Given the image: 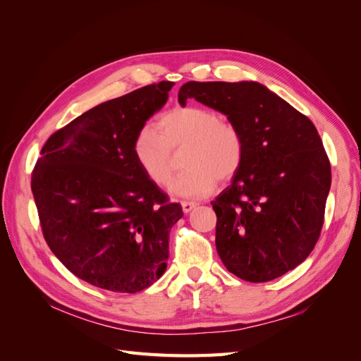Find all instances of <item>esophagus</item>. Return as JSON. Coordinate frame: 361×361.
Returning a JSON list of instances; mask_svg holds the SVG:
<instances>
[{
	"mask_svg": "<svg viewBox=\"0 0 361 361\" xmlns=\"http://www.w3.org/2000/svg\"><path fill=\"white\" fill-rule=\"evenodd\" d=\"M180 204H182V211L185 212V214H188V212H191L194 207H195V203H192V202H180Z\"/></svg>",
	"mask_w": 361,
	"mask_h": 361,
	"instance_id": "obj_1",
	"label": "esophagus"
}]
</instances>
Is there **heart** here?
I'll list each match as a JSON object with an SVG mask.
<instances>
[{
    "instance_id": "obj_1",
    "label": "heart",
    "mask_w": 361,
    "mask_h": 361,
    "mask_svg": "<svg viewBox=\"0 0 361 361\" xmlns=\"http://www.w3.org/2000/svg\"><path fill=\"white\" fill-rule=\"evenodd\" d=\"M155 126H141L134 137L133 154L157 187L170 185L178 169L176 154L185 149L188 169L171 185L179 197L203 199L216 182L232 180L245 158V140L235 123L211 108L178 106L162 114Z\"/></svg>"
}]
</instances>
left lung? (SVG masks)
<instances>
[{
  "mask_svg": "<svg viewBox=\"0 0 361 361\" xmlns=\"http://www.w3.org/2000/svg\"><path fill=\"white\" fill-rule=\"evenodd\" d=\"M190 97L226 114L245 140L241 170L211 202L218 255L245 281L281 277L307 259L324 224L331 166L318 130L259 82L188 81L178 101Z\"/></svg>",
  "mask_w": 361,
  "mask_h": 361,
  "instance_id": "left-lung-1",
  "label": "left lung"
}]
</instances>
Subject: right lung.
Returning a JSON list of instances; mask_svg holds the SVG:
<instances>
[{
	"mask_svg": "<svg viewBox=\"0 0 361 361\" xmlns=\"http://www.w3.org/2000/svg\"><path fill=\"white\" fill-rule=\"evenodd\" d=\"M170 81L106 101L54 133L31 173L43 238L78 279L135 293L164 274L182 218L137 164V130L167 102Z\"/></svg>",
	"mask_w": 361,
	"mask_h": 361,
	"instance_id": "add662e5",
	"label": "right lung"
}]
</instances>
